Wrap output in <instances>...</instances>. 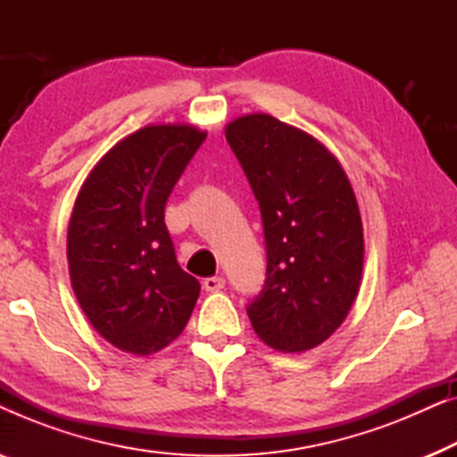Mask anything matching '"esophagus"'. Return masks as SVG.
<instances>
[{"mask_svg": "<svg viewBox=\"0 0 457 457\" xmlns=\"http://www.w3.org/2000/svg\"><path fill=\"white\" fill-rule=\"evenodd\" d=\"M224 283H227V280H224L222 277H208V278L204 280V289L210 291V293L222 291L224 289Z\"/></svg>", "mask_w": 457, "mask_h": 457, "instance_id": "esophagus-1", "label": "esophagus"}]
</instances>
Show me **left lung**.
Wrapping results in <instances>:
<instances>
[{"instance_id": "obj_1", "label": "left lung", "mask_w": 457, "mask_h": 457, "mask_svg": "<svg viewBox=\"0 0 457 457\" xmlns=\"http://www.w3.org/2000/svg\"><path fill=\"white\" fill-rule=\"evenodd\" d=\"M227 141L260 204L266 280L247 305L252 327L277 352H308L352 310L364 266V233L339 160L291 124L247 114Z\"/></svg>"}]
</instances>
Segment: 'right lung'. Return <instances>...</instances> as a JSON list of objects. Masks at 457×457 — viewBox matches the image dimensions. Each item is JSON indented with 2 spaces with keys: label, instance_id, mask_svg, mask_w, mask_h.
I'll use <instances>...</instances> for the list:
<instances>
[{
  "label": "right lung",
  "instance_id": "1",
  "mask_svg": "<svg viewBox=\"0 0 457 457\" xmlns=\"http://www.w3.org/2000/svg\"><path fill=\"white\" fill-rule=\"evenodd\" d=\"M205 135L191 124L139 129L97 162L74 202V295L93 328L122 352H160L195 308L199 280L179 266L164 210Z\"/></svg>",
  "mask_w": 457,
  "mask_h": 457
}]
</instances>
